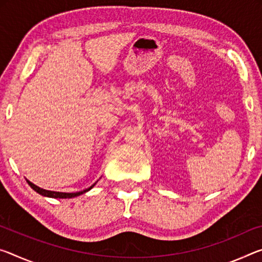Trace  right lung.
<instances>
[{"mask_svg": "<svg viewBox=\"0 0 262 262\" xmlns=\"http://www.w3.org/2000/svg\"><path fill=\"white\" fill-rule=\"evenodd\" d=\"M27 182H28V184L36 191L37 193H39V194H41V196H45V197H50V198H73V197L80 196V194L87 192V191H90L95 185V183H94L93 185H91L89 189L79 191V192H57V191H50V190L41 189V188H39V186L35 185L34 183H31V182L28 180H27Z\"/></svg>", "mask_w": 262, "mask_h": 262, "instance_id": "add662e5", "label": "right lung"}]
</instances>
